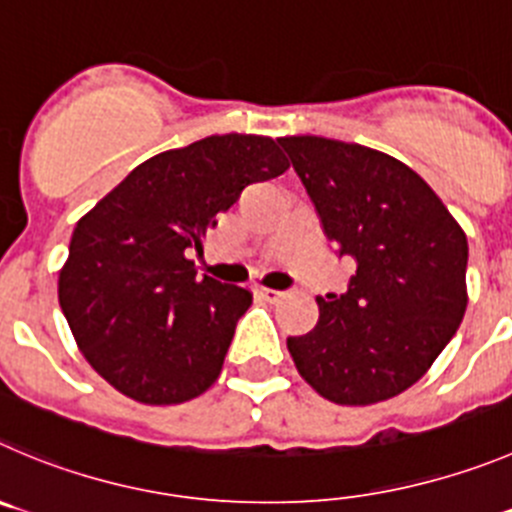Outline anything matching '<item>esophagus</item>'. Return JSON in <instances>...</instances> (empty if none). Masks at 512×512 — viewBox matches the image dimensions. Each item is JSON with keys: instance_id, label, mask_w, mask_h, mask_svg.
Here are the masks:
<instances>
[{"instance_id": "34e87169", "label": "esophagus", "mask_w": 512, "mask_h": 512, "mask_svg": "<svg viewBox=\"0 0 512 512\" xmlns=\"http://www.w3.org/2000/svg\"><path fill=\"white\" fill-rule=\"evenodd\" d=\"M257 295H260V298H265L267 303H278L285 293L283 290H272V288H257Z\"/></svg>"}]
</instances>
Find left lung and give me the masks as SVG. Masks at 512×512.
<instances>
[{
  "label": "left lung",
  "instance_id": "1",
  "mask_svg": "<svg viewBox=\"0 0 512 512\" xmlns=\"http://www.w3.org/2000/svg\"><path fill=\"white\" fill-rule=\"evenodd\" d=\"M338 257L343 293L318 295V323L290 336L300 376L336 404L364 407L419 381L467 308V237L427 181L376 148L278 138Z\"/></svg>",
  "mask_w": 512,
  "mask_h": 512
}]
</instances>
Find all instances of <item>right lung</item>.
I'll use <instances>...</instances> for the list:
<instances>
[{"label":"right lung","instance_id":"right-lung-1","mask_svg":"<svg viewBox=\"0 0 512 512\" xmlns=\"http://www.w3.org/2000/svg\"><path fill=\"white\" fill-rule=\"evenodd\" d=\"M288 166L267 136H207L143 161L80 219L57 293L80 351L113 389L181 404L217 381L252 293L199 278L186 250H202L247 186Z\"/></svg>","mask_w":512,"mask_h":512}]
</instances>
